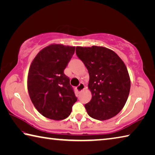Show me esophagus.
<instances>
[{
  "mask_svg": "<svg viewBox=\"0 0 155 155\" xmlns=\"http://www.w3.org/2000/svg\"><path fill=\"white\" fill-rule=\"evenodd\" d=\"M84 89H85V85H84L83 83H81L79 84V85H78L77 87V90L78 91H81L82 90H83Z\"/></svg>",
  "mask_w": 155,
  "mask_h": 155,
  "instance_id": "obj_1",
  "label": "esophagus"
}]
</instances>
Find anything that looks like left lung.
Instances as JSON below:
<instances>
[{"label": "left lung", "mask_w": 155, "mask_h": 155, "mask_svg": "<svg viewBox=\"0 0 155 155\" xmlns=\"http://www.w3.org/2000/svg\"><path fill=\"white\" fill-rule=\"evenodd\" d=\"M76 53L90 75L91 100L85 105L88 115L98 120L115 116L127 103L130 88L124 61L114 51L103 46H77Z\"/></svg>", "instance_id": "1"}]
</instances>
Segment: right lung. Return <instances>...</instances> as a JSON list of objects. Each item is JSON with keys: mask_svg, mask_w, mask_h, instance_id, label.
Returning a JSON list of instances; mask_svg holds the SVG:
<instances>
[{"mask_svg": "<svg viewBox=\"0 0 155 155\" xmlns=\"http://www.w3.org/2000/svg\"><path fill=\"white\" fill-rule=\"evenodd\" d=\"M74 51V46L52 44L41 49L31 62L28 94L34 107L47 118H66L77 101L69 78L64 73Z\"/></svg>", "mask_w": 155, "mask_h": 155, "instance_id": "obj_1", "label": "right lung"}]
</instances>
